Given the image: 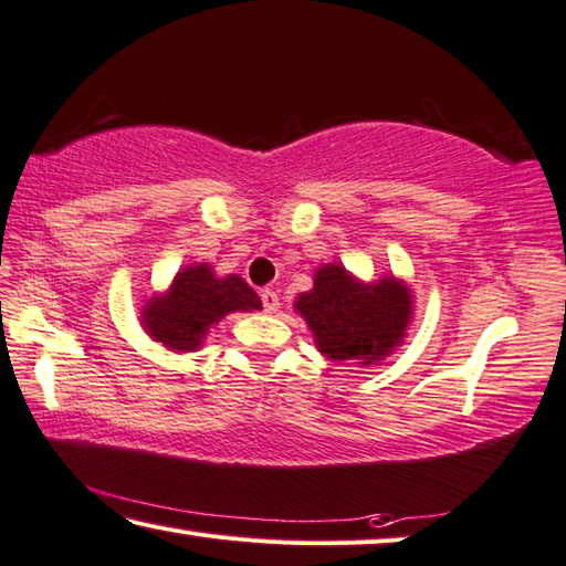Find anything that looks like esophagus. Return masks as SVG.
<instances>
[{
  "label": "esophagus",
  "mask_w": 566,
  "mask_h": 566,
  "mask_svg": "<svg viewBox=\"0 0 566 566\" xmlns=\"http://www.w3.org/2000/svg\"><path fill=\"white\" fill-rule=\"evenodd\" d=\"M262 304H264V312L266 314L280 312V294H276L274 290H264L262 292Z\"/></svg>",
  "instance_id": "esophagus-1"
}]
</instances>
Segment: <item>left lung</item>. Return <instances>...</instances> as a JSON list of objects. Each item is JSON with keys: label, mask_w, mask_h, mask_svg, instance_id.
I'll list each match as a JSON object with an SVG mask.
<instances>
[{"label": "left lung", "mask_w": 566, "mask_h": 566, "mask_svg": "<svg viewBox=\"0 0 566 566\" xmlns=\"http://www.w3.org/2000/svg\"><path fill=\"white\" fill-rule=\"evenodd\" d=\"M314 336L318 354L332 361L378 366L403 344L413 322V292L394 274L364 282L344 264L314 272V286L294 302Z\"/></svg>", "instance_id": "left-lung-1"}]
</instances>
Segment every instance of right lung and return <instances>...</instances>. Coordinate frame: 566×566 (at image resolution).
Wrapping results in <instances>:
<instances>
[{
    "mask_svg": "<svg viewBox=\"0 0 566 566\" xmlns=\"http://www.w3.org/2000/svg\"><path fill=\"white\" fill-rule=\"evenodd\" d=\"M260 312L262 300L240 274L218 276L208 262L185 264L166 292L148 296L140 324L176 354L200 352L210 328L232 312Z\"/></svg>",
    "mask_w": 566,
    "mask_h": 566,
    "instance_id": "obj_1",
    "label": "right lung"
}]
</instances>
